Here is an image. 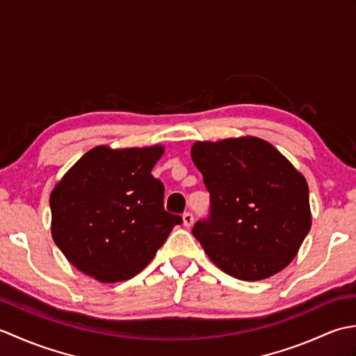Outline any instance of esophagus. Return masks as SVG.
Masks as SVG:
<instances>
[{
    "instance_id": "1",
    "label": "esophagus",
    "mask_w": 356,
    "mask_h": 356,
    "mask_svg": "<svg viewBox=\"0 0 356 356\" xmlns=\"http://www.w3.org/2000/svg\"><path fill=\"white\" fill-rule=\"evenodd\" d=\"M182 218H184V225L186 226V228H190V226H193V223H194V216H193L191 213H185Z\"/></svg>"
}]
</instances>
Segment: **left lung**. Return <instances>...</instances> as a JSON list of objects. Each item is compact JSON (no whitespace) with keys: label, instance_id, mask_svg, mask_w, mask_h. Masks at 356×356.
I'll return each instance as SVG.
<instances>
[{"label":"left lung","instance_id":"8db88e82","mask_svg":"<svg viewBox=\"0 0 356 356\" xmlns=\"http://www.w3.org/2000/svg\"><path fill=\"white\" fill-rule=\"evenodd\" d=\"M191 157L211 195L209 218L193 236L211 261L245 282L283 270L312 225L303 174L254 136L195 142Z\"/></svg>","mask_w":356,"mask_h":356}]
</instances>
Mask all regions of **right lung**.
I'll return each mask as SVG.
<instances>
[{"label":"right lung","instance_id":"right-lung-1","mask_svg":"<svg viewBox=\"0 0 356 356\" xmlns=\"http://www.w3.org/2000/svg\"><path fill=\"white\" fill-rule=\"evenodd\" d=\"M163 151L95 147L55 185L51 237L74 268L101 283L124 282L182 223L165 211L163 184L151 176Z\"/></svg>","mask_w":356,"mask_h":356}]
</instances>
